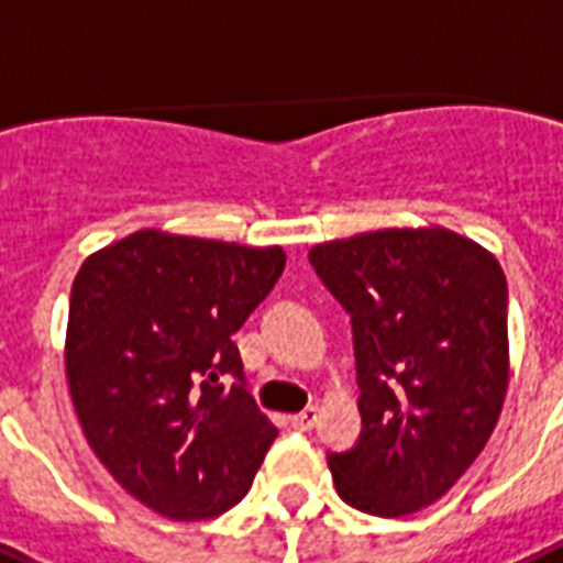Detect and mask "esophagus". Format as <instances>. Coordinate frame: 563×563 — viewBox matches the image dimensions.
Returning a JSON list of instances; mask_svg holds the SVG:
<instances>
[{
    "instance_id": "esophagus-1",
    "label": "esophagus",
    "mask_w": 563,
    "mask_h": 563,
    "mask_svg": "<svg viewBox=\"0 0 563 563\" xmlns=\"http://www.w3.org/2000/svg\"><path fill=\"white\" fill-rule=\"evenodd\" d=\"M317 417H320V411H317L313 405H308L305 411H299V413H294V417H290V426H294L296 431H311L313 422H317Z\"/></svg>"
}]
</instances>
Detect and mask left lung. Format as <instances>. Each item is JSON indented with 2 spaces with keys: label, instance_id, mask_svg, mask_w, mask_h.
Returning <instances> with one entry per match:
<instances>
[{
  "label": "left lung",
  "instance_id": "left-lung-1",
  "mask_svg": "<svg viewBox=\"0 0 563 563\" xmlns=\"http://www.w3.org/2000/svg\"><path fill=\"white\" fill-rule=\"evenodd\" d=\"M352 317L361 434L329 452L334 487L373 517L438 503L485 449L508 390V285L446 229H387L308 252Z\"/></svg>",
  "mask_w": 563,
  "mask_h": 563
}]
</instances>
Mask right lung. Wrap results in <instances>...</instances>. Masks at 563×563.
Returning a JSON list of instances; mask_svg holds the SVG:
<instances>
[{
    "mask_svg": "<svg viewBox=\"0 0 563 563\" xmlns=\"http://www.w3.org/2000/svg\"><path fill=\"white\" fill-rule=\"evenodd\" d=\"M282 269L278 246L137 232L73 282L67 378L87 443L169 520L234 508L276 440L232 334Z\"/></svg>",
    "mask_w": 563,
    "mask_h": 563,
    "instance_id": "right-lung-1",
    "label": "right lung"
}]
</instances>
